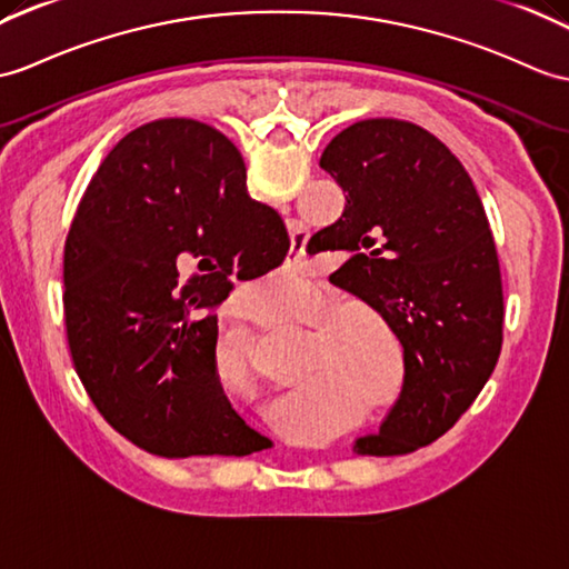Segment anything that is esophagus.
Returning a JSON list of instances; mask_svg holds the SVG:
<instances>
[{
    "mask_svg": "<svg viewBox=\"0 0 569 569\" xmlns=\"http://www.w3.org/2000/svg\"><path fill=\"white\" fill-rule=\"evenodd\" d=\"M306 247H308V232L306 230H290V259L298 261L306 257Z\"/></svg>",
    "mask_w": 569,
    "mask_h": 569,
    "instance_id": "esophagus-1",
    "label": "esophagus"
}]
</instances>
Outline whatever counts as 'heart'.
<instances>
[{
	"label": "heart",
	"instance_id": "1",
	"mask_svg": "<svg viewBox=\"0 0 569 569\" xmlns=\"http://www.w3.org/2000/svg\"><path fill=\"white\" fill-rule=\"evenodd\" d=\"M317 337L320 339H315L306 356H300L296 363V378L322 388L327 373H335L353 386H373L378 368L376 349L371 335L361 329L359 322L351 317H337L317 327Z\"/></svg>",
	"mask_w": 569,
	"mask_h": 569
}]
</instances>
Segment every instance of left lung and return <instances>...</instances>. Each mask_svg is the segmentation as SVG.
<instances>
[{
    "label": "left lung",
    "mask_w": 569,
    "mask_h": 569,
    "mask_svg": "<svg viewBox=\"0 0 569 569\" xmlns=\"http://www.w3.org/2000/svg\"><path fill=\"white\" fill-rule=\"evenodd\" d=\"M320 167L347 206L308 252H341L329 281L380 312L405 349L400 400L353 453L417 451L456 425L499 359L505 296L490 222L458 157L409 121L345 128Z\"/></svg>",
    "instance_id": "8db88e82"
}]
</instances>
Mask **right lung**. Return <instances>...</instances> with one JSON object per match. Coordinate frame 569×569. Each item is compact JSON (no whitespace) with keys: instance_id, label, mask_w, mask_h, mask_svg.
I'll list each match as a JSON object with an SVG mask.
<instances>
[{"instance_id":"obj_1","label":"right lung","mask_w":569,"mask_h":569,"mask_svg":"<svg viewBox=\"0 0 569 569\" xmlns=\"http://www.w3.org/2000/svg\"><path fill=\"white\" fill-rule=\"evenodd\" d=\"M234 144L191 118L136 128L106 154L64 242L74 371L109 425L162 458L249 456L271 441L234 412L216 371L230 276L281 267V216L247 193ZM181 262L201 274L178 283Z\"/></svg>"}]
</instances>
